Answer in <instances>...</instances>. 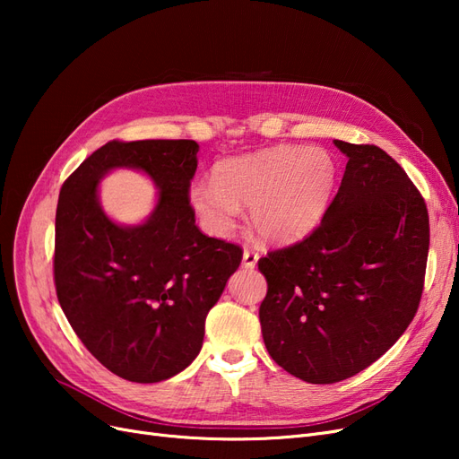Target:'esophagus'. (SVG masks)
I'll return each mask as SVG.
<instances>
[{"instance_id": "esophagus-1", "label": "esophagus", "mask_w": 459, "mask_h": 459, "mask_svg": "<svg viewBox=\"0 0 459 459\" xmlns=\"http://www.w3.org/2000/svg\"><path fill=\"white\" fill-rule=\"evenodd\" d=\"M258 258H260L258 253L253 251V248H245V251H243V266L245 268H255Z\"/></svg>"}]
</instances>
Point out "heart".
Listing matches in <instances>:
<instances>
[{
  "instance_id": "1",
  "label": "heart",
  "mask_w": 459,
  "mask_h": 459,
  "mask_svg": "<svg viewBox=\"0 0 459 459\" xmlns=\"http://www.w3.org/2000/svg\"><path fill=\"white\" fill-rule=\"evenodd\" d=\"M339 166L324 147L273 145L248 155L221 159L212 179H195L187 201L201 226L226 238L251 204V224L262 239L295 243L322 221L337 186Z\"/></svg>"
}]
</instances>
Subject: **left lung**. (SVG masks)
Here are the masks:
<instances>
[{
  "label": "left lung",
  "mask_w": 459,
  "mask_h": 459,
  "mask_svg": "<svg viewBox=\"0 0 459 459\" xmlns=\"http://www.w3.org/2000/svg\"><path fill=\"white\" fill-rule=\"evenodd\" d=\"M349 159L307 239L258 260L264 344L295 377L329 385L381 358L420 307L429 255L423 197L375 145L333 142Z\"/></svg>",
  "instance_id": "8db88e82"
}]
</instances>
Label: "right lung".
<instances>
[{"label":"right lung","instance_id":"1","mask_svg":"<svg viewBox=\"0 0 459 459\" xmlns=\"http://www.w3.org/2000/svg\"><path fill=\"white\" fill-rule=\"evenodd\" d=\"M197 152L193 140L108 142L59 193V304L86 349L126 381L170 379L197 358L206 314L241 264L238 245L195 226L187 187ZM120 168L145 173L160 189L140 225H118L100 204V179Z\"/></svg>","mask_w":459,"mask_h":459}]
</instances>
